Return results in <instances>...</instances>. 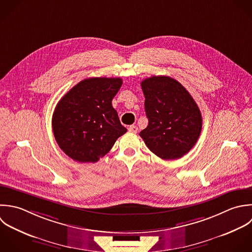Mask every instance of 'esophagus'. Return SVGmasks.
<instances>
[{
    "mask_svg": "<svg viewBox=\"0 0 252 252\" xmlns=\"http://www.w3.org/2000/svg\"><path fill=\"white\" fill-rule=\"evenodd\" d=\"M127 129H128L129 132H132V133H136L137 130H138V128H137L136 126H129Z\"/></svg>",
    "mask_w": 252,
    "mask_h": 252,
    "instance_id": "obj_1",
    "label": "esophagus"
}]
</instances>
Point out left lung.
Masks as SVG:
<instances>
[{
    "instance_id": "obj_1",
    "label": "left lung",
    "mask_w": 252,
    "mask_h": 252,
    "mask_svg": "<svg viewBox=\"0 0 252 252\" xmlns=\"http://www.w3.org/2000/svg\"><path fill=\"white\" fill-rule=\"evenodd\" d=\"M148 126L139 135L146 146L164 160L187 154L202 128L200 110L189 92L176 79L160 75L141 81Z\"/></svg>"
}]
</instances>
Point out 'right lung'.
I'll return each mask as SVG.
<instances>
[{
  "instance_id": "add662e5",
  "label": "right lung",
  "mask_w": 252,
  "mask_h": 252,
  "mask_svg": "<svg viewBox=\"0 0 252 252\" xmlns=\"http://www.w3.org/2000/svg\"><path fill=\"white\" fill-rule=\"evenodd\" d=\"M122 84L120 77L86 78L59 101L52 127L58 145L68 157L95 163L126 132L112 106Z\"/></svg>"
}]
</instances>
